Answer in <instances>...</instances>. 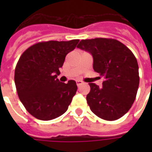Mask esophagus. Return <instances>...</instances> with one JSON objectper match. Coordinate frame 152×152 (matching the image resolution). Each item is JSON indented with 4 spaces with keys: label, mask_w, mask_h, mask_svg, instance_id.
Listing matches in <instances>:
<instances>
[{
    "label": "esophagus",
    "mask_w": 152,
    "mask_h": 152,
    "mask_svg": "<svg viewBox=\"0 0 152 152\" xmlns=\"http://www.w3.org/2000/svg\"><path fill=\"white\" fill-rule=\"evenodd\" d=\"M82 84H83V81L76 80V85L78 86V87H80V86L82 85Z\"/></svg>",
    "instance_id": "esophagus-1"
}]
</instances>
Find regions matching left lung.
Here are the masks:
<instances>
[{
    "instance_id": "1",
    "label": "left lung",
    "mask_w": 152,
    "mask_h": 152,
    "mask_svg": "<svg viewBox=\"0 0 152 152\" xmlns=\"http://www.w3.org/2000/svg\"><path fill=\"white\" fill-rule=\"evenodd\" d=\"M77 48L90 53L94 71L103 76L102 87L90 83L87 102L99 118L114 121L131 108L139 87V67L129 49L115 39L81 40Z\"/></svg>"
}]
</instances>
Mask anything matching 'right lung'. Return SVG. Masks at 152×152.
Instances as JSON below:
<instances>
[{
    "label": "right lung",
    "mask_w": 152,
    "mask_h": 152,
    "mask_svg": "<svg viewBox=\"0 0 152 152\" xmlns=\"http://www.w3.org/2000/svg\"><path fill=\"white\" fill-rule=\"evenodd\" d=\"M79 39L39 42L27 49L15 70V84L20 100L39 120L49 121L65 113L76 95L75 80L60 82V68L66 55L76 48Z\"/></svg>",
    "instance_id": "obj_1"
}]
</instances>
